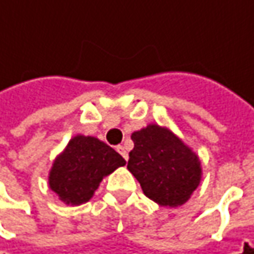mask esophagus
Here are the masks:
<instances>
[{
    "mask_svg": "<svg viewBox=\"0 0 254 254\" xmlns=\"http://www.w3.org/2000/svg\"><path fill=\"white\" fill-rule=\"evenodd\" d=\"M117 151L121 154L122 158H124L125 161H127V151L125 150V147H124V145H117Z\"/></svg>",
    "mask_w": 254,
    "mask_h": 254,
    "instance_id": "esophagus-1",
    "label": "esophagus"
}]
</instances>
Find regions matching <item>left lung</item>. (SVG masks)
<instances>
[{
    "label": "left lung",
    "instance_id": "left-lung-1",
    "mask_svg": "<svg viewBox=\"0 0 254 254\" xmlns=\"http://www.w3.org/2000/svg\"><path fill=\"white\" fill-rule=\"evenodd\" d=\"M132 140L127 169L145 196L169 207L189 201L201 182L198 155L169 129L154 124L132 133Z\"/></svg>",
    "mask_w": 254,
    "mask_h": 254
}]
</instances>
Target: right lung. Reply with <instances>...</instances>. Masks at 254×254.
Segmentation results:
<instances>
[{
    "label": "right lung",
    "instance_id": "obj_1",
    "mask_svg": "<svg viewBox=\"0 0 254 254\" xmlns=\"http://www.w3.org/2000/svg\"><path fill=\"white\" fill-rule=\"evenodd\" d=\"M125 164V159L106 143L78 134L55 159L49 187L67 205H81L93 196L103 177Z\"/></svg>",
    "mask_w": 254,
    "mask_h": 254
}]
</instances>
